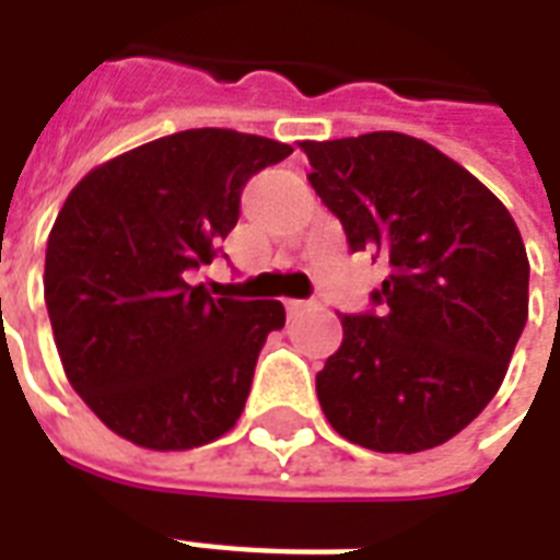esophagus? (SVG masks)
Listing matches in <instances>:
<instances>
[{"instance_id":"esophagus-1","label":"esophagus","mask_w":560,"mask_h":560,"mask_svg":"<svg viewBox=\"0 0 560 560\" xmlns=\"http://www.w3.org/2000/svg\"><path fill=\"white\" fill-rule=\"evenodd\" d=\"M284 305H288V314L293 316V314H299V311H305L307 302H302V299H290V302H284Z\"/></svg>"}]
</instances>
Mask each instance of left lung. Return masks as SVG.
<instances>
[{
	"label": "left lung",
	"instance_id": "obj_1",
	"mask_svg": "<svg viewBox=\"0 0 560 560\" xmlns=\"http://www.w3.org/2000/svg\"><path fill=\"white\" fill-rule=\"evenodd\" d=\"M311 186L389 276L372 307L340 316L316 374L325 418L377 453H418L494 398L529 316V258L494 194L433 144L363 133L299 144Z\"/></svg>",
	"mask_w": 560,
	"mask_h": 560
}]
</instances>
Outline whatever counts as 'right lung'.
Here are the masks:
<instances>
[{
    "instance_id": "add662e5",
    "label": "right lung",
    "mask_w": 560,
    "mask_h": 560,
    "mask_svg": "<svg viewBox=\"0 0 560 560\" xmlns=\"http://www.w3.org/2000/svg\"><path fill=\"white\" fill-rule=\"evenodd\" d=\"M290 144L223 127L162 136L104 162L66 197L46 246V307L66 377L127 442L188 451L235 427L276 299H211L241 194Z\"/></svg>"
}]
</instances>
